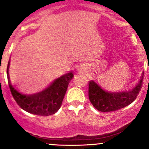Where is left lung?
I'll return each mask as SVG.
<instances>
[{"instance_id":"obj_1","label":"left lung","mask_w":149,"mask_h":149,"mask_svg":"<svg viewBox=\"0 0 149 149\" xmlns=\"http://www.w3.org/2000/svg\"><path fill=\"white\" fill-rule=\"evenodd\" d=\"M143 74L140 81L132 90L122 93H110L104 90L93 81H89V101L95 108L101 112L116 111L123 108L132 103L136 98L143 86Z\"/></svg>"}]
</instances>
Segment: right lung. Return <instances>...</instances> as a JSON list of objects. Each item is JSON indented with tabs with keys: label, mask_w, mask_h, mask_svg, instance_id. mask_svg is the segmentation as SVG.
<instances>
[{
	"label": "right lung",
	"mask_w": 149,
	"mask_h": 149,
	"mask_svg": "<svg viewBox=\"0 0 149 149\" xmlns=\"http://www.w3.org/2000/svg\"><path fill=\"white\" fill-rule=\"evenodd\" d=\"M9 66L10 61L6 68L8 84L13 98L21 108L30 113L42 116H48L57 112L66 93L68 83L74 76L72 72L56 79L49 86L40 93L24 95L18 92L11 84L8 72Z\"/></svg>",
	"instance_id": "obj_1"
}]
</instances>
